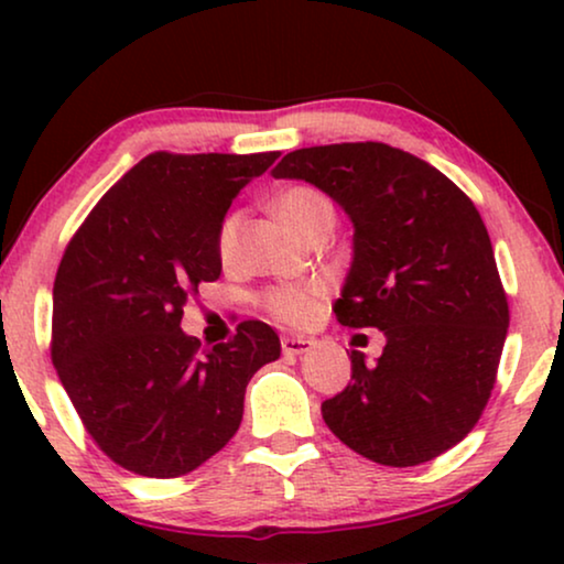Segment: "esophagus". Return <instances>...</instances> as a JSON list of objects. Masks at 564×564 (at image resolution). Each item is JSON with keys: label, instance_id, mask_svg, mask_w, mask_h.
<instances>
[{"label": "esophagus", "instance_id": "1", "mask_svg": "<svg viewBox=\"0 0 564 564\" xmlns=\"http://www.w3.org/2000/svg\"><path fill=\"white\" fill-rule=\"evenodd\" d=\"M315 346L313 338L307 336H284L282 338V354L284 357H300V354L311 351Z\"/></svg>", "mask_w": 564, "mask_h": 564}]
</instances>
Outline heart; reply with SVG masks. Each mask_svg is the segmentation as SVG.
Here are the masks:
<instances>
[{
    "mask_svg": "<svg viewBox=\"0 0 564 564\" xmlns=\"http://www.w3.org/2000/svg\"><path fill=\"white\" fill-rule=\"evenodd\" d=\"M274 213L284 226L297 238L315 234L326 223H334V205L321 189L311 184H295L280 192L274 199ZM243 215L234 210L220 220L218 236H215V249L223 264H234L238 253V236H241ZM321 284H282V288H269L261 295V307L276 321L284 323H305L318 311Z\"/></svg>",
    "mask_w": 564,
    "mask_h": 564,
    "instance_id": "1",
    "label": "heart"
}]
</instances>
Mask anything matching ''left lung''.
Instances as JSON below:
<instances>
[{"mask_svg":"<svg viewBox=\"0 0 564 564\" xmlns=\"http://www.w3.org/2000/svg\"><path fill=\"white\" fill-rule=\"evenodd\" d=\"M334 197L354 223V261L336 300L341 326L380 328L377 365L351 351V382L321 405L361 457L415 467L480 421L508 334L488 228L465 192L388 143L300 149L272 172Z\"/></svg>","mask_w":564,"mask_h":564,"instance_id":"1","label":"left lung"}]
</instances>
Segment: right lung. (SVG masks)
Here are the masks:
<instances>
[{"mask_svg":"<svg viewBox=\"0 0 564 564\" xmlns=\"http://www.w3.org/2000/svg\"><path fill=\"white\" fill-rule=\"evenodd\" d=\"M267 153H169L138 161L82 223L53 282L51 359L87 434L115 465L182 477L241 426L246 384L280 336L243 321L199 351L180 328L230 203L274 164Z\"/></svg>","mask_w":564,"mask_h":564,"instance_id":"right-lung-1","label":"right lung"}]
</instances>
